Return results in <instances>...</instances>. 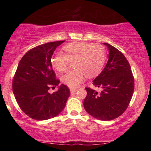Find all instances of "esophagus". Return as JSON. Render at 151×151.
Returning a JSON list of instances; mask_svg holds the SVG:
<instances>
[{
	"label": "esophagus",
	"mask_w": 151,
	"mask_h": 151,
	"mask_svg": "<svg viewBox=\"0 0 151 151\" xmlns=\"http://www.w3.org/2000/svg\"><path fill=\"white\" fill-rule=\"evenodd\" d=\"M78 89H76V88H70V92H71V93H76Z\"/></svg>",
	"instance_id": "esophagus-1"
}]
</instances>
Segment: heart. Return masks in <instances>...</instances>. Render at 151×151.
Returning <instances> with one entry per match:
<instances>
[{
	"mask_svg": "<svg viewBox=\"0 0 151 151\" xmlns=\"http://www.w3.org/2000/svg\"><path fill=\"white\" fill-rule=\"evenodd\" d=\"M66 54L57 53L51 58V65L58 72L67 69L71 61H74L76 69L62 76V82L72 88L78 87L86 76L93 78L102 71L106 60V52L102 45L86 42H75L64 46Z\"/></svg>",
	"mask_w": 151,
	"mask_h": 151,
	"instance_id": "b5f03b06",
	"label": "heart"
}]
</instances>
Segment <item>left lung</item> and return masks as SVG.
I'll list each match as a JSON object with an SVG mask.
<instances>
[{
  "instance_id": "8db88e82",
  "label": "left lung",
  "mask_w": 151,
  "mask_h": 151,
  "mask_svg": "<svg viewBox=\"0 0 151 151\" xmlns=\"http://www.w3.org/2000/svg\"><path fill=\"white\" fill-rule=\"evenodd\" d=\"M108 62L102 71L93 81L98 93L90 88L84 100L86 112L95 118L112 120L122 114L129 106L134 91V78L131 66L122 53L108 43Z\"/></svg>"
}]
</instances>
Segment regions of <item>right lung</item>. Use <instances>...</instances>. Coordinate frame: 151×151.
<instances>
[{
	"label": "right lung",
	"instance_id": "right-lung-1",
	"mask_svg": "<svg viewBox=\"0 0 151 151\" xmlns=\"http://www.w3.org/2000/svg\"><path fill=\"white\" fill-rule=\"evenodd\" d=\"M65 42L55 41L28 51L18 63L13 80V92L21 110L31 118L46 120L58 115L65 109L70 91L60 84L56 92L49 93L51 86L60 83L53 71L51 57Z\"/></svg>",
	"mask_w": 151,
	"mask_h": 151
}]
</instances>
